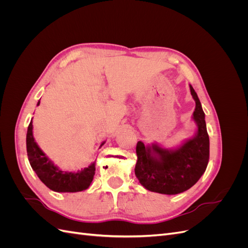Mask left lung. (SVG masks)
Wrapping results in <instances>:
<instances>
[{
    "label": "left lung",
    "mask_w": 248,
    "mask_h": 248,
    "mask_svg": "<svg viewBox=\"0 0 248 248\" xmlns=\"http://www.w3.org/2000/svg\"><path fill=\"white\" fill-rule=\"evenodd\" d=\"M190 92L196 100L193 111V120L198 124L196 137L174 151H168L155 144L145 147L141 141H138L134 171L140 184L150 191L163 194L183 192L196 184L207 169L210 144L205 112L191 86Z\"/></svg>",
    "instance_id": "1"
}]
</instances>
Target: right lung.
Returning <instances> with one entry per match:
<instances>
[{"label":"right lung","mask_w":248,"mask_h":248,"mask_svg":"<svg viewBox=\"0 0 248 248\" xmlns=\"http://www.w3.org/2000/svg\"><path fill=\"white\" fill-rule=\"evenodd\" d=\"M40 101L37 106H39ZM104 144L102 142L101 146ZM100 146V147H101ZM27 153L32 169L49 189L57 192H77L87 189L95 175V163L78 172L59 170L46 156L33 138L32 120L27 132Z\"/></svg>","instance_id":"obj_1"}]
</instances>
